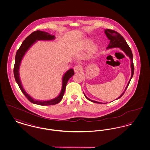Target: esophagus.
I'll return each instance as SVG.
<instances>
[{"instance_id":"1","label":"esophagus","mask_w":150,"mask_h":150,"mask_svg":"<svg viewBox=\"0 0 150 150\" xmlns=\"http://www.w3.org/2000/svg\"><path fill=\"white\" fill-rule=\"evenodd\" d=\"M81 70V67L80 65H76L74 67V70L75 72H78Z\"/></svg>"}]
</instances>
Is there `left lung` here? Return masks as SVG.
<instances>
[{
	"label": "left lung",
	"mask_w": 150,
	"mask_h": 150,
	"mask_svg": "<svg viewBox=\"0 0 150 150\" xmlns=\"http://www.w3.org/2000/svg\"><path fill=\"white\" fill-rule=\"evenodd\" d=\"M105 33L106 34V35L107 36L108 39L110 40V43L107 47V49H110V48H120L121 50L124 51L125 52V53L127 54V56H128L130 59V62H131V70H132V75H131V78L130 79L128 83L127 84V86L125 88V91H124V92L121 94V95L117 98L119 99L121 96L124 94L125 92L126 91L129 84L130 82V80L132 78L133 74H134V64H133V54H132V52L130 50V47H129L128 44L127 43V42L125 41V40L124 39V38L122 36L117 32H116V31L112 30H110V29H106L105 30ZM85 97L86 98V99L94 102V103H102L101 102H97L95 100H91L89 98H88L86 95L84 94Z\"/></svg>",
	"instance_id": "1"
}]
</instances>
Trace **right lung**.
Instances as JSON below:
<instances>
[{"label": "right lung", "mask_w": 150, "mask_h": 150, "mask_svg": "<svg viewBox=\"0 0 150 150\" xmlns=\"http://www.w3.org/2000/svg\"><path fill=\"white\" fill-rule=\"evenodd\" d=\"M55 38V36L52 35L50 33L42 31L40 30H37L33 33H32L30 35H29L22 43L20 47L17 51L16 57H15V62H14V69H13V73L15 80L19 86L22 92L25 96V97L28 99L29 101L34 104L42 105V106H49L53 105L58 103L63 98L64 94L65 89L66 85L69 80L71 78L74 74V71L73 69H70L64 74V76L62 78V89L59 96L53 99L49 100H34L31 96H30L28 93L25 92L22 86L21 80L19 76V68L20 64L21 62L22 59L25 55V53L28 50L29 48L36 42V40H53Z\"/></svg>", "instance_id": "obj_1"}]
</instances>
